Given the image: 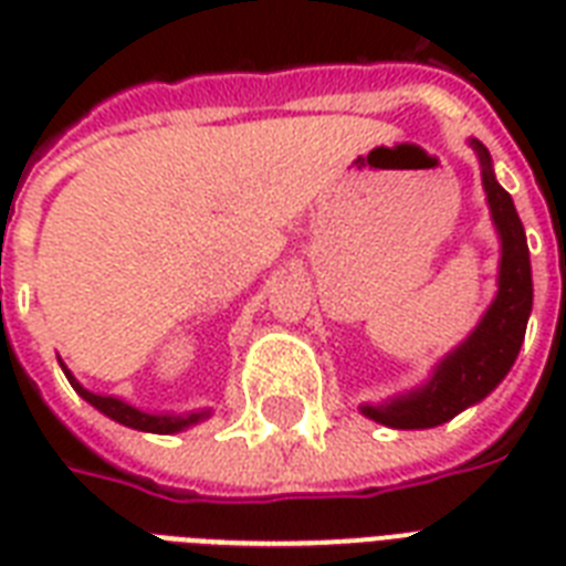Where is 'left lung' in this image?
<instances>
[{"label":"left lung","mask_w":566,"mask_h":566,"mask_svg":"<svg viewBox=\"0 0 566 566\" xmlns=\"http://www.w3.org/2000/svg\"><path fill=\"white\" fill-rule=\"evenodd\" d=\"M470 146L482 164L488 208L502 247L496 296L479 319V326L434 364L431 376L420 387H411L378 405H361L364 417L387 429H434L470 405L482 402L509 376L526 337V323L532 314V261L526 231L514 199L493 176L491 153L475 137H470Z\"/></svg>","instance_id":"1"}]
</instances>
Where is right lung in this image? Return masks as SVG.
I'll use <instances>...</instances> for the list:
<instances>
[{
	"instance_id": "add662e5",
	"label": "right lung",
	"mask_w": 566,
	"mask_h": 566,
	"mask_svg": "<svg viewBox=\"0 0 566 566\" xmlns=\"http://www.w3.org/2000/svg\"><path fill=\"white\" fill-rule=\"evenodd\" d=\"M61 361V358H57ZM61 370H64L66 381L73 385V390L82 396L84 402H91L93 408L105 417H111L114 422L119 426H128V429H137V431H153V434H176V431H185L196 422H202L211 417V411L205 408V411H188V413H149V411H140L135 405H128L126 399H117V396H102V394H93L87 387L73 376V373L66 370V364L61 361Z\"/></svg>"
}]
</instances>
